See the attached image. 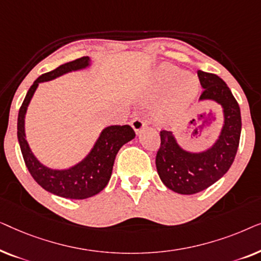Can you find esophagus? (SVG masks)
<instances>
[{
	"mask_svg": "<svg viewBox=\"0 0 261 261\" xmlns=\"http://www.w3.org/2000/svg\"><path fill=\"white\" fill-rule=\"evenodd\" d=\"M130 124H132V127H133V129H134V132L137 134L140 133V132L144 129L146 126H147V123H146L144 120L139 119V117H135V119L132 121Z\"/></svg>",
	"mask_w": 261,
	"mask_h": 261,
	"instance_id": "1",
	"label": "esophagus"
}]
</instances>
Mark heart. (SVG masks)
<instances>
[{
  "label": "heart",
  "instance_id": "heart-1",
  "mask_svg": "<svg viewBox=\"0 0 261 261\" xmlns=\"http://www.w3.org/2000/svg\"><path fill=\"white\" fill-rule=\"evenodd\" d=\"M199 90L196 76L170 64H162L153 74L152 91L156 97L164 94L158 109V117L172 123L181 119L194 103Z\"/></svg>",
  "mask_w": 261,
  "mask_h": 261
}]
</instances>
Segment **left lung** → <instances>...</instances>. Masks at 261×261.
Returning <instances> with one entry per match:
<instances>
[{
    "mask_svg": "<svg viewBox=\"0 0 261 261\" xmlns=\"http://www.w3.org/2000/svg\"><path fill=\"white\" fill-rule=\"evenodd\" d=\"M202 92L199 102L213 101L221 106L223 123L210 147L194 152L179 145L172 132H160V148L155 166L166 188L180 195H194L222 178L234 162L241 134V113L230 89L214 73L197 71Z\"/></svg>",
    "mask_w": 261,
    "mask_h": 261,
    "instance_id": "obj_1",
    "label": "left lung"
}]
</instances>
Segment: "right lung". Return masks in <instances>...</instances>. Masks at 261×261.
I'll use <instances>...</instances> for the list:
<instances>
[{
  "label": "right lung",
  "mask_w": 261,
  "mask_h": 261,
  "mask_svg": "<svg viewBox=\"0 0 261 261\" xmlns=\"http://www.w3.org/2000/svg\"><path fill=\"white\" fill-rule=\"evenodd\" d=\"M91 63L89 57H82L41 74L28 90L17 116V140L28 171L42 189L64 198L85 199L101 192L112 177L117 152L124 144L135 138L134 130L128 124L103 128L90 152L80 163L67 169H52L46 166L32 152L26 139L24 119L39 84L73 71L88 69L91 66Z\"/></svg>",
  "instance_id": "obj_1"
}]
</instances>
